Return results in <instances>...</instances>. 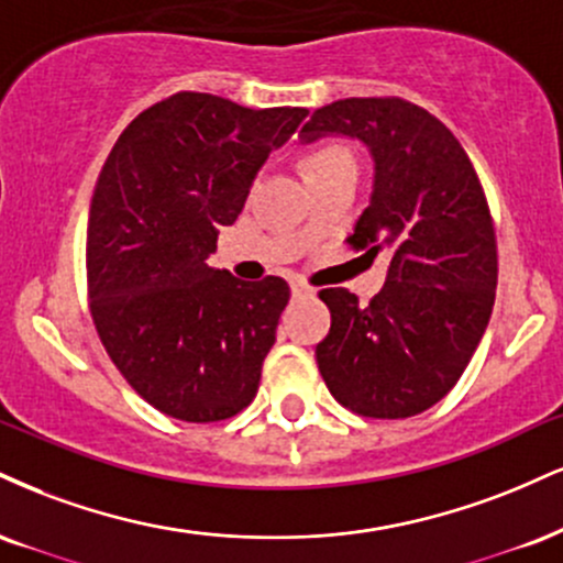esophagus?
I'll use <instances>...</instances> for the list:
<instances>
[{
	"label": "esophagus",
	"instance_id": "esophagus-1",
	"mask_svg": "<svg viewBox=\"0 0 563 563\" xmlns=\"http://www.w3.org/2000/svg\"><path fill=\"white\" fill-rule=\"evenodd\" d=\"M290 294H294V296H309L311 288L303 280H294V283H290Z\"/></svg>",
	"mask_w": 563,
	"mask_h": 563
}]
</instances>
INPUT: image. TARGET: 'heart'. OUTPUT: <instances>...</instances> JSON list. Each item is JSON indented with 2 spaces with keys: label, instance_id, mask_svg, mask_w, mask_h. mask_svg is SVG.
I'll list each match as a JSON object with an SVG mask.
<instances>
[{
  "label": "heart",
  "instance_id": "heart-1",
  "mask_svg": "<svg viewBox=\"0 0 563 563\" xmlns=\"http://www.w3.org/2000/svg\"><path fill=\"white\" fill-rule=\"evenodd\" d=\"M341 165H354V157L341 141H320L303 154V173H320L328 167H341Z\"/></svg>",
  "mask_w": 563,
  "mask_h": 563
}]
</instances>
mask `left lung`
<instances>
[{"instance_id":"8db88e82","label":"left lung","mask_w":563,"mask_h":563,"mask_svg":"<svg viewBox=\"0 0 563 563\" xmlns=\"http://www.w3.org/2000/svg\"><path fill=\"white\" fill-rule=\"evenodd\" d=\"M301 131L369 146L375 188L346 243L372 260L390 254L367 307L346 288L320 290L333 317L317 343L322 380L354 415H422L464 375L496 301L498 246L483 183L456 135L401 97L338 99Z\"/></svg>"}]
</instances>
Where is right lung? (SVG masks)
<instances>
[{"label": "right lung", "instance_id": "right-lung-1", "mask_svg": "<svg viewBox=\"0 0 563 563\" xmlns=\"http://www.w3.org/2000/svg\"><path fill=\"white\" fill-rule=\"evenodd\" d=\"M307 118L199 91L146 107L114 141L86 230L88 309L128 385L180 422L254 401L290 299L283 277L212 269L217 228L241 214L256 170Z\"/></svg>", "mask_w": 563, "mask_h": 563}]
</instances>
